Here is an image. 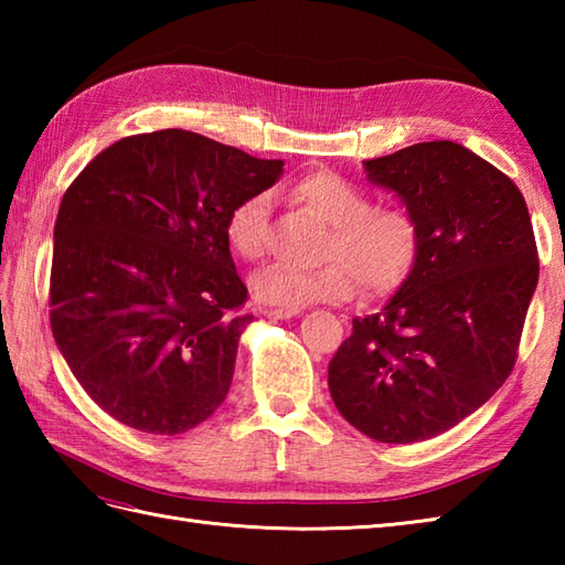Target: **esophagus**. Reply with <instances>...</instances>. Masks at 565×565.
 Wrapping results in <instances>:
<instances>
[{"label": "esophagus", "instance_id": "obj_1", "mask_svg": "<svg viewBox=\"0 0 565 565\" xmlns=\"http://www.w3.org/2000/svg\"><path fill=\"white\" fill-rule=\"evenodd\" d=\"M264 316L271 318V320H289V318L298 316V310H271V308H267V310H264Z\"/></svg>", "mask_w": 565, "mask_h": 565}]
</instances>
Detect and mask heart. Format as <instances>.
<instances>
[{
    "mask_svg": "<svg viewBox=\"0 0 565 565\" xmlns=\"http://www.w3.org/2000/svg\"><path fill=\"white\" fill-rule=\"evenodd\" d=\"M301 203L330 225L322 239L318 269H294L271 264L252 276V294L271 310H301L310 303L347 301L356 281L369 296L398 286L419 247L415 215L401 206H371L369 196L340 174L313 172L291 189ZM269 237V196L239 201L225 218V239L237 257L259 259Z\"/></svg>",
    "mask_w": 565,
    "mask_h": 565,
    "instance_id": "b5f03b06",
    "label": "heart"
}]
</instances>
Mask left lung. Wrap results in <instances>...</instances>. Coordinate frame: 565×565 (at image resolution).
I'll return each mask as SVG.
<instances>
[{
  "instance_id": "1",
  "label": "left lung",
  "mask_w": 565,
  "mask_h": 565,
  "mask_svg": "<svg viewBox=\"0 0 565 565\" xmlns=\"http://www.w3.org/2000/svg\"><path fill=\"white\" fill-rule=\"evenodd\" d=\"M364 172L415 215L419 247L388 303L352 320L328 386L366 437L413 444L459 425L505 383L539 255L522 191L459 142H417Z\"/></svg>"
}]
</instances>
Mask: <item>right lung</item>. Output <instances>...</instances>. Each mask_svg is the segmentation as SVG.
I'll list each match as a JSON object with an SVG mask.
<instances>
[{
	"label": "right lung",
	"instance_id": "right-lung-1",
	"mask_svg": "<svg viewBox=\"0 0 565 565\" xmlns=\"http://www.w3.org/2000/svg\"><path fill=\"white\" fill-rule=\"evenodd\" d=\"M284 172L182 128L121 138L60 201L51 328L104 413L150 435L209 419L233 383L247 286L225 218Z\"/></svg>",
	"mask_w": 565,
	"mask_h": 565
}]
</instances>
